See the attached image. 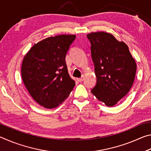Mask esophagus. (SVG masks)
<instances>
[{
	"mask_svg": "<svg viewBox=\"0 0 151 151\" xmlns=\"http://www.w3.org/2000/svg\"><path fill=\"white\" fill-rule=\"evenodd\" d=\"M84 78H85V76H82V77H81V78H78V81L79 82H82V81H83V80H84Z\"/></svg>",
	"mask_w": 151,
	"mask_h": 151,
	"instance_id": "esophagus-1",
	"label": "esophagus"
}]
</instances>
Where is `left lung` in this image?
Returning <instances> with one entry per match:
<instances>
[{"mask_svg":"<svg viewBox=\"0 0 151 151\" xmlns=\"http://www.w3.org/2000/svg\"><path fill=\"white\" fill-rule=\"evenodd\" d=\"M87 37L97 80L91 93L107 106H112L127 95L133 85L136 62L127 44L110 33L91 32Z\"/></svg>","mask_w":151,"mask_h":151,"instance_id":"obj_1","label":"left lung"}]
</instances>
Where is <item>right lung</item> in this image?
<instances>
[{
	"instance_id": "add662e5",
	"label": "right lung",
	"mask_w": 151,
	"mask_h": 151,
	"mask_svg": "<svg viewBox=\"0 0 151 151\" xmlns=\"http://www.w3.org/2000/svg\"><path fill=\"white\" fill-rule=\"evenodd\" d=\"M75 38L74 35L48 37L33 45L23 58L22 81L32 99L45 108L59 106L75 87L65 57Z\"/></svg>"
}]
</instances>
